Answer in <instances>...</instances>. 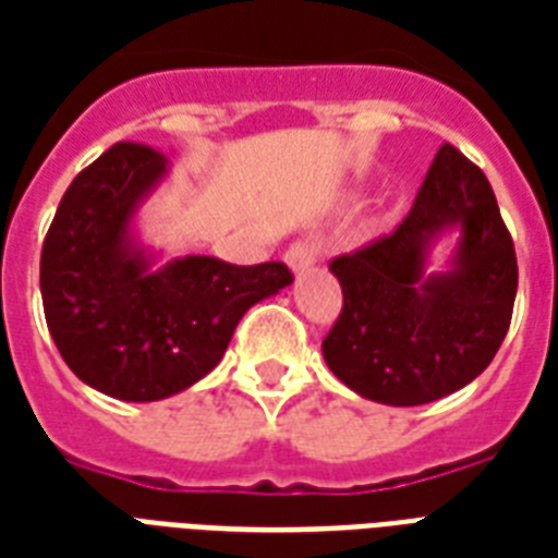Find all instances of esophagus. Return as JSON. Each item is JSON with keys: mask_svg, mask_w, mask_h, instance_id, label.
Here are the masks:
<instances>
[{"mask_svg": "<svg viewBox=\"0 0 558 558\" xmlns=\"http://www.w3.org/2000/svg\"><path fill=\"white\" fill-rule=\"evenodd\" d=\"M315 260H318V240H298L289 245L287 263L292 266V271L310 269Z\"/></svg>", "mask_w": 558, "mask_h": 558, "instance_id": "34e87169", "label": "esophagus"}]
</instances>
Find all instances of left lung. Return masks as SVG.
Wrapping results in <instances>:
<instances>
[{"instance_id": "8db88e82", "label": "left lung", "mask_w": 558, "mask_h": 558, "mask_svg": "<svg viewBox=\"0 0 558 558\" xmlns=\"http://www.w3.org/2000/svg\"><path fill=\"white\" fill-rule=\"evenodd\" d=\"M461 228L456 263L424 275L427 245ZM341 313L324 362L359 397L425 405L481 376L510 330L519 289L515 245L484 170L442 144L408 217L390 234L332 257Z\"/></svg>"}]
</instances>
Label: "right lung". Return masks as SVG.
Segmentation results:
<instances>
[{
  "label": "right lung",
  "mask_w": 558,
  "mask_h": 558,
  "mask_svg": "<svg viewBox=\"0 0 558 558\" xmlns=\"http://www.w3.org/2000/svg\"><path fill=\"white\" fill-rule=\"evenodd\" d=\"M165 173L159 150L112 144L63 193L39 254L60 356L89 388L124 402L191 388L219 365L245 310L292 283L278 260L234 266L191 254L153 269L130 222Z\"/></svg>",
  "instance_id": "1"
}]
</instances>
